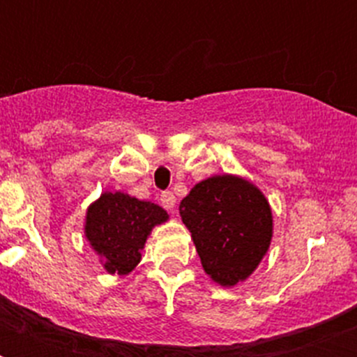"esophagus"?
I'll list each match as a JSON object with an SVG mask.
<instances>
[{
  "label": "esophagus",
  "mask_w": 357,
  "mask_h": 357,
  "mask_svg": "<svg viewBox=\"0 0 357 357\" xmlns=\"http://www.w3.org/2000/svg\"><path fill=\"white\" fill-rule=\"evenodd\" d=\"M161 204L167 209H172L174 206H176V196H174V192H170V190H165L161 195Z\"/></svg>",
  "instance_id": "esophagus-1"
}]
</instances>
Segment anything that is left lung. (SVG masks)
<instances>
[{"instance_id":"left-lung-1","label":"left lung","mask_w":357,"mask_h":357,"mask_svg":"<svg viewBox=\"0 0 357 357\" xmlns=\"http://www.w3.org/2000/svg\"><path fill=\"white\" fill-rule=\"evenodd\" d=\"M179 215L204 271L226 287L246 280L271 244L268 202L246 179L226 174L195 185L179 204Z\"/></svg>"}]
</instances>
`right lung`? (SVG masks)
Here are the masks:
<instances>
[{"label": "right lung", "instance_id": "right-lung-1", "mask_svg": "<svg viewBox=\"0 0 357 357\" xmlns=\"http://www.w3.org/2000/svg\"><path fill=\"white\" fill-rule=\"evenodd\" d=\"M167 211L123 192H105L86 211V238L105 259L111 274H128L140 261L151 228L165 222Z\"/></svg>", "mask_w": 357, "mask_h": 357}]
</instances>
